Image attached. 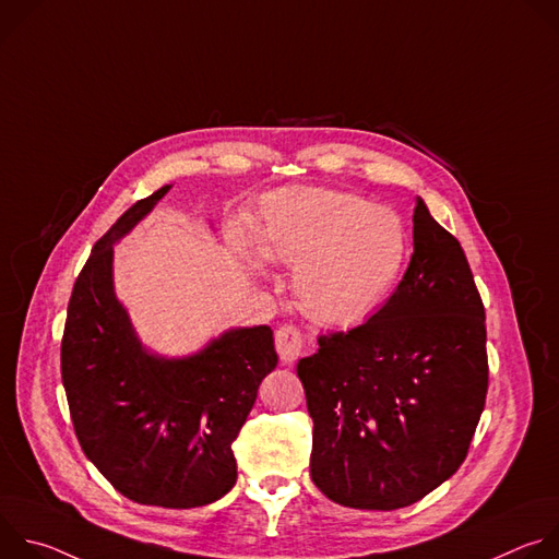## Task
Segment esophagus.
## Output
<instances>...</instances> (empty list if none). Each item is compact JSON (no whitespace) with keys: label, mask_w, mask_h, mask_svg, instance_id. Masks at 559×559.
Wrapping results in <instances>:
<instances>
[{"label":"esophagus","mask_w":559,"mask_h":559,"mask_svg":"<svg viewBox=\"0 0 559 559\" xmlns=\"http://www.w3.org/2000/svg\"><path fill=\"white\" fill-rule=\"evenodd\" d=\"M274 343H276V352L281 356V360L285 365L294 362L298 356H300V349H302V334L296 325L287 323V325H281L276 330V336H274Z\"/></svg>","instance_id":"34e87169"}]
</instances>
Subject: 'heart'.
<instances>
[{
  "label": "heart",
  "instance_id": "b5f03b06",
  "mask_svg": "<svg viewBox=\"0 0 559 559\" xmlns=\"http://www.w3.org/2000/svg\"><path fill=\"white\" fill-rule=\"evenodd\" d=\"M257 250L294 267L298 305L318 323L349 328L380 307L401 278L409 238L395 212L330 188H292L261 201ZM238 250H246L236 236Z\"/></svg>",
  "mask_w": 559,
  "mask_h": 559
}]
</instances>
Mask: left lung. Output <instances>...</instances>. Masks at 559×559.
Returning a JSON list of instances; mask_svg holds the SVG:
<instances>
[{
    "label": "left lung",
    "mask_w": 559,
    "mask_h": 559,
    "mask_svg": "<svg viewBox=\"0 0 559 559\" xmlns=\"http://www.w3.org/2000/svg\"><path fill=\"white\" fill-rule=\"evenodd\" d=\"M296 373L313 420L311 480L330 500L403 509L464 462L489 389L485 305L460 241L420 199L395 292L367 323L318 336Z\"/></svg>",
    "instance_id": "obj_1"
}]
</instances>
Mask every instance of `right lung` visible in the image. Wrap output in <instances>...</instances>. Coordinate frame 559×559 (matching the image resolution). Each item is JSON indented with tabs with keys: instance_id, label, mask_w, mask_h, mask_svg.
I'll return each instance as SVG.
<instances>
[{
	"instance_id": "right-lung-1",
	"label": "right lung",
	"mask_w": 559,
	"mask_h": 559,
	"mask_svg": "<svg viewBox=\"0 0 559 559\" xmlns=\"http://www.w3.org/2000/svg\"><path fill=\"white\" fill-rule=\"evenodd\" d=\"M170 186L136 201L79 272L61 338V380L88 460L128 500L194 509L236 483L231 442L278 356L267 325L229 330L181 360L150 356L112 289V243Z\"/></svg>"
}]
</instances>
